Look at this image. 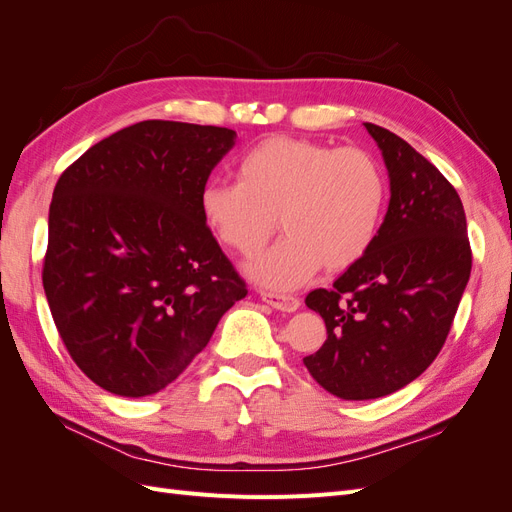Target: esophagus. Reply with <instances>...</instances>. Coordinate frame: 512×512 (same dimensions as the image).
Here are the masks:
<instances>
[{
  "instance_id": "esophagus-1",
  "label": "esophagus",
  "mask_w": 512,
  "mask_h": 512,
  "mask_svg": "<svg viewBox=\"0 0 512 512\" xmlns=\"http://www.w3.org/2000/svg\"><path fill=\"white\" fill-rule=\"evenodd\" d=\"M260 299L269 303L271 307L280 309V312H294V309H299V299L292 297V294H280V292H267L262 290L260 292Z\"/></svg>"
}]
</instances>
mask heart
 I'll use <instances>...</instances> for the list:
<instances>
[{
  "label": "heart",
  "instance_id": "1",
  "mask_svg": "<svg viewBox=\"0 0 512 512\" xmlns=\"http://www.w3.org/2000/svg\"><path fill=\"white\" fill-rule=\"evenodd\" d=\"M235 175L205 185L200 211L213 235L243 258H254L280 222L286 237L252 267L262 284L294 288L320 267L344 271L376 241L386 181L361 147L271 136L243 153Z\"/></svg>",
  "mask_w": 512,
  "mask_h": 512
}]
</instances>
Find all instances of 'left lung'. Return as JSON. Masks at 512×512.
<instances>
[{
  "label": "left lung",
  "mask_w": 512,
  "mask_h": 512,
  "mask_svg": "<svg viewBox=\"0 0 512 512\" xmlns=\"http://www.w3.org/2000/svg\"><path fill=\"white\" fill-rule=\"evenodd\" d=\"M391 203L374 245L333 282L305 297L327 342L303 359L342 399H376L410 384L440 354L472 271L466 211L453 183L404 138L376 123Z\"/></svg>",
  "instance_id": "1"
}]
</instances>
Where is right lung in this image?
<instances>
[{"label":"right lung","mask_w":512,"mask_h":512,"mask_svg":"<svg viewBox=\"0 0 512 512\" xmlns=\"http://www.w3.org/2000/svg\"><path fill=\"white\" fill-rule=\"evenodd\" d=\"M235 138L228 128L149 119L61 173L42 284L72 361L104 391H162L247 294L200 211Z\"/></svg>","instance_id":"right-lung-1"}]
</instances>
